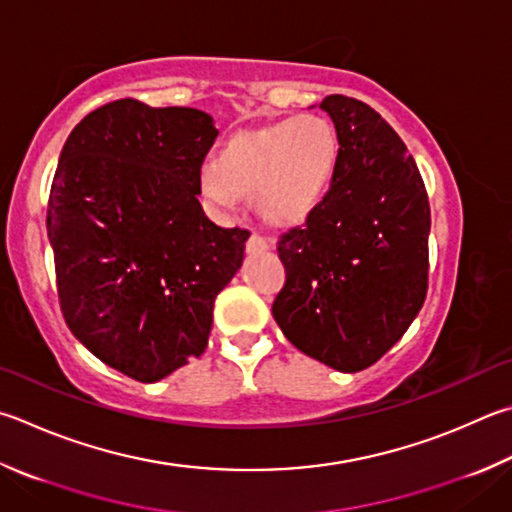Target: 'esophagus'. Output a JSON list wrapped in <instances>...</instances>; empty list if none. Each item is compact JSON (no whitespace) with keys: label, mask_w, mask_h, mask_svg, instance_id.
<instances>
[{"label":"esophagus","mask_w":512,"mask_h":512,"mask_svg":"<svg viewBox=\"0 0 512 512\" xmlns=\"http://www.w3.org/2000/svg\"><path fill=\"white\" fill-rule=\"evenodd\" d=\"M271 248H273V241L264 237V235H259V232H253V235H250V239H248V244H246V250L250 255L266 253V250H271Z\"/></svg>","instance_id":"1"}]
</instances>
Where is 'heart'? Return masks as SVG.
Returning <instances> with one entry per match:
<instances>
[{"instance_id": "1", "label": "heart", "mask_w": 512, "mask_h": 512, "mask_svg": "<svg viewBox=\"0 0 512 512\" xmlns=\"http://www.w3.org/2000/svg\"><path fill=\"white\" fill-rule=\"evenodd\" d=\"M336 161L333 127L320 116L304 114L232 136L215 163L201 167L199 188L212 208L224 212L255 192L259 215L288 226L309 217L322 201Z\"/></svg>"}]
</instances>
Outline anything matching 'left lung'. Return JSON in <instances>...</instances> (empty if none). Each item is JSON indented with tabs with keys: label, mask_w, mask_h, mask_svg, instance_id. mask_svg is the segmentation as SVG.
Listing matches in <instances>:
<instances>
[{
	"label": "left lung",
	"mask_w": 512,
	"mask_h": 512,
	"mask_svg": "<svg viewBox=\"0 0 512 512\" xmlns=\"http://www.w3.org/2000/svg\"><path fill=\"white\" fill-rule=\"evenodd\" d=\"M320 109L336 125V170L304 226L277 244L286 284L273 318L306 356L356 374L403 338L425 302L430 203L378 111L340 94Z\"/></svg>",
	"instance_id": "left-lung-1"
}]
</instances>
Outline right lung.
I'll return each instance as SVG.
<instances>
[{
  "instance_id": "obj_1",
  "label": "right lung",
  "mask_w": 512,
  "mask_h": 512,
  "mask_svg": "<svg viewBox=\"0 0 512 512\" xmlns=\"http://www.w3.org/2000/svg\"><path fill=\"white\" fill-rule=\"evenodd\" d=\"M217 134L201 109L116 100L73 127L53 176L46 230L64 320L141 383L206 351L217 295L244 262L250 232L212 224L197 199Z\"/></svg>"
}]
</instances>
